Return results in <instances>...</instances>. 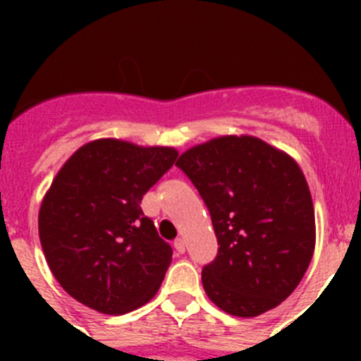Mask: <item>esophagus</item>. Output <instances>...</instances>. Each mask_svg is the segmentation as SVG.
Masks as SVG:
<instances>
[{"instance_id": "obj_1", "label": "esophagus", "mask_w": 361, "mask_h": 361, "mask_svg": "<svg viewBox=\"0 0 361 361\" xmlns=\"http://www.w3.org/2000/svg\"><path fill=\"white\" fill-rule=\"evenodd\" d=\"M175 245V251H177L178 255H183L184 251H186V242H184V238H177V240L173 242Z\"/></svg>"}]
</instances>
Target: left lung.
I'll return each instance as SVG.
<instances>
[{"mask_svg": "<svg viewBox=\"0 0 361 361\" xmlns=\"http://www.w3.org/2000/svg\"><path fill=\"white\" fill-rule=\"evenodd\" d=\"M177 166L195 184L219 240L202 269L213 304L233 317H258L288 298L317 242L307 180L293 157L253 135L197 145Z\"/></svg>", "mask_w": 361, "mask_h": 361, "instance_id": "obj_1", "label": "left lung"}]
</instances>
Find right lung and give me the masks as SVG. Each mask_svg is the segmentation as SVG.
Masks as SVG:
<instances>
[{"mask_svg": "<svg viewBox=\"0 0 361 361\" xmlns=\"http://www.w3.org/2000/svg\"><path fill=\"white\" fill-rule=\"evenodd\" d=\"M177 155L170 146L97 139L57 171L37 228L47 264L72 298L103 314H124L155 296L173 251L141 200Z\"/></svg>", "mask_w": 361, "mask_h": 361, "instance_id": "right-lung-1", "label": "right lung"}]
</instances>
